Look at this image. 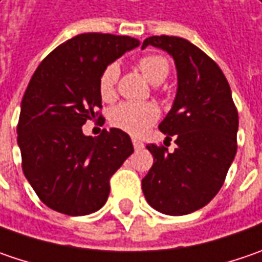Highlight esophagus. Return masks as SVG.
I'll return each mask as SVG.
<instances>
[{
  "label": "esophagus",
  "mask_w": 262,
  "mask_h": 262,
  "mask_svg": "<svg viewBox=\"0 0 262 262\" xmlns=\"http://www.w3.org/2000/svg\"><path fill=\"white\" fill-rule=\"evenodd\" d=\"M132 142H133L135 149H142L143 148V142L141 141V139H136V138H133V139H132Z\"/></svg>",
  "instance_id": "1"
}]
</instances>
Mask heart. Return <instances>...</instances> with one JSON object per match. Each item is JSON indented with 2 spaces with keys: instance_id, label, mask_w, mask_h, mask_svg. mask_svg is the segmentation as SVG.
I'll return each mask as SVG.
<instances>
[{
  "instance_id": "heart-1",
  "label": "heart",
  "mask_w": 262,
  "mask_h": 262,
  "mask_svg": "<svg viewBox=\"0 0 262 262\" xmlns=\"http://www.w3.org/2000/svg\"><path fill=\"white\" fill-rule=\"evenodd\" d=\"M139 70L154 85H158L168 74V61L161 55H145L138 63ZM119 64H108L99 77V95L102 99L110 101L116 95V85L119 79ZM160 117V110L151 102H121L110 113V123L120 130L130 135H142L149 126Z\"/></svg>"
}]
</instances>
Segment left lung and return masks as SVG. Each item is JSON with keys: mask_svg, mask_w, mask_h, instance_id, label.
<instances>
[{"mask_svg": "<svg viewBox=\"0 0 262 262\" xmlns=\"http://www.w3.org/2000/svg\"><path fill=\"white\" fill-rule=\"evenodd\" d=\"M148 45L168 52L176 64V98L158 129L177 148L168 152L146 145L154 164L142 190L157 211L185 215L205 207L224 183L237 149V110L222 69L198 47L167 35L146 38L142 48Z\"/></svg>", "mask_w": 262, "mask_h": 262, "instance_id": "left-lung-1", "label": "left lung"}]
</instances>
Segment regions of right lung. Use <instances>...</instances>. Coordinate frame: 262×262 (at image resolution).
<instances>
[{
  "instance_id": "right-lung-1",
  "label": "right lung",
  "mask_w": 262,
  "mask_h": 262,
  "mask_svg": "<svg viewBox=\"0 0 262 262\" xmlns=\"http://www.w3.org/2000/svg\"><path fill=\"white\" fill-rule=\"evenodd\" d=\"M139 45L130 36L82 33L48 54L21 99L17 143L21 168L39 199L67 215L98 211L110 195V179L133 152L120 129L85 136L86 120L102 108L104 69ZM101 119V116H99Z\"/></svg>"
}]
</instances>
